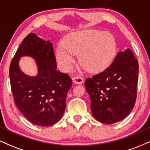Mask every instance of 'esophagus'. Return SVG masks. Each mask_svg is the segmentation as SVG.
<instances>
[{"instance_id":"34e87169","label":"esophagus","mask_w":150,"mask_h":150,"mask_svg":"<svg viewBox=\"0 0 150 150\" xmlns=\"http://www.w3.org/2000/svg\"><path fill=\"white\" fill-rule=\"evenodd\" d=\"M73 82H75V83L79 84V85H81V84H82L84 82L83 77L80 76V75H77V76L73 77Z\"/></svg>"}]
</instances>
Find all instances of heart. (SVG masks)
<instances>
[{
	"label": "heart",
	"mask_w": 150,
	"mask_h": 150,
	"mask_svg": "<svg viewBox=\"0 0 150 150\" xmlns=\"http://www.w3.org/2000/svg\"><path fill=\"white\" fill-rule=\"evenodd\" d=\"M56 50V59L63 71H69L75 62L73 55L78 56L80 64L86 70L98 73L107 69L116 53L115 37L109 32L87 30L70 34Z\"/></svg>",
	"instance_id": "b5f03b06"
}]
</instances>
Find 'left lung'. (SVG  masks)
I'll return each mask as SVG.
<instances>
[{"label": "left lung", "mask_w": 150, "mask_h": 150, "mask_svg": "<svg viewBox=\"0 0 150 150\" xmlns=\"http://www.w3.org/2000/svg\"><path fill=\"white\" fill-rule=\"evenodd\" d=\"M138 68V61L128 49L118 52L107 69L86 79V91L95 119L113 124L130 113L137 98Z\"/></svg>", "instance_id": "left-lung-1"}]
</instances>
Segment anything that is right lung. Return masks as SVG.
<instances>
[{"label": "right lung", "instance_id": "right-lung-1", "mask_svg": "<svg viewBox=\"0 0 150 150\" xmlns=\"http://www.w3.org/2000/svg\"><path fill=\"white\" fill-rule=\"evenodd\" d=\"M23 55L35 59L38 66L36 77L27 76L20 70L18 60ZM56 68L53 44L34 33L23 39L10 63V81L15 104L23 116L35 125H54L65 111L72 79Z\"/></svg>", "mask_w": 150, "mask_h": 150}]
</instances>
